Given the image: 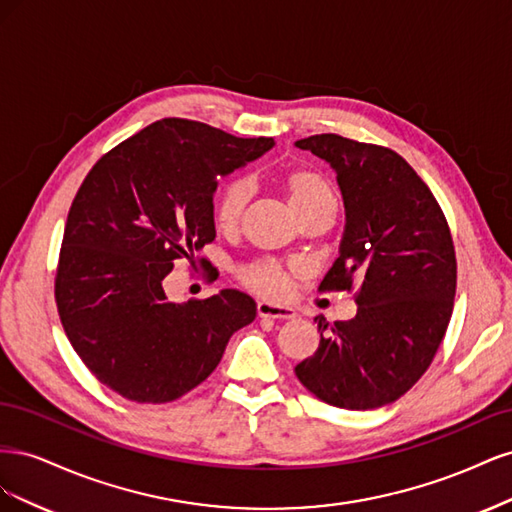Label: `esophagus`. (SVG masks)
I'll return each instance as SVG.
<instances>
[{
    "instance_id": "34e87169",
    "label": "esophagus",
    "mask_w": 512,
    "mask_h": 512,
    "mask_svg": "<svg viewBox=\"0 0 512 512\" xmlns=\"http://www.w3.org/2000/svg\"><path fill=\"white\" fill-rule=\"evenodd\" d=\"M256 312L260 318H282V320H292L294 316H297V312H294L292 307H286V305H275V303H269V301H260L256 305Z\"/></svg>"
}]
</instances>
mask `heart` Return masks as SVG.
<instances>
[{"label": "heart", "mask_w": 512, "mask_h": 512, "mask_svg": "<svg viewBox=\"0 0 512 512\" xmlns=\"http://www.w3.org/2000/svg\"><path fill=\"white\" fill-rule=\"evenodd\" d=\"M277 183L288 200L294 215H303L305 211L320 207V205H333V188L329 179L324 177L320 170L309 166H292L277 177ZM250 200V188L241 179H232L220 185L213 198V222L222 232L237 230L243 213ZM294 269L282 267L275 260H258L254 265L241 271V280L245 286H250L258 294H265L271 299H280L290 288V277Z\"/></svg>", "instance_id": "heart-1"}]
</instances>
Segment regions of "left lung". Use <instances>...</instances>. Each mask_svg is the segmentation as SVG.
Segmentation results:
<instances>
[{
    "label": "left lung",
    "mask_w": 512,
    "mask_h": 512,
    "mask_svg": "<svg viewBox=\"0 0 512 512\" xmlns=\"http://www.w3.org/2000/svg\"><path fill=\"white\" fill-rule=\"evenodd\" d=\"M294 145L331 164L346 207L339 256L320 290L359 286L352 320L316 316L320 346L294 374L329 406L382 408L425 374L451 322V228L427 183L393 149L339 134Z\"/></svg>",
    "instance_id": "8db88e82"
}]
</instances>
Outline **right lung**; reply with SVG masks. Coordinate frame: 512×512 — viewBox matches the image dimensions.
<instances>
[{"label": "right lung", "instance_id": "right-lung-1", "mask_svg": "<svg viewBox=\"0 0 512 512\" xmlns=\"http://www.w3.org/2000/svg\"><path fill=\"white\" fill-rule=\"evenodd\" d=\"M271 147L273 138L166 117L89 170L68 213L55 301L72 348L108 389L136 404L175 401L256 318L254 299L232 288L168 301L164 277L215 239L218 179Z\"/></svg>", "mask_w": 512, "mask_h": 512}]
</instances>
